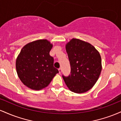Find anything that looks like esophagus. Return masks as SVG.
I'll list each match as a JSON object with an SVG mask.
<instances>
[{
	"label": "esophagus",
	"instance_id": "esophagus-1",
	"mask_svg": "<svg viewBox=\"0 0 121 121\" xmlns=\"http://www.w3.org/2000/svg\"><path fill=\"white\" fill-rule=\"evenodd\" d=\"M61 71H62V69L61 68H59V73L60 74L61 73Z\"/></svg>",
	"mask_w": 121,
	"mask_h": 121
}]
</instances>
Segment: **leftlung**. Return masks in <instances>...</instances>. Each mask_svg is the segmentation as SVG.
Segmentation results:
<instances>
[{"label": "left lung", "mask_w": 121, "mask_h": 121, "mask_svg": "<svg viewBox=\"0 0 121 121\" xmlns=\"http://www.w3.org/2000/svg\"><path fill=\"white\" fill-rule=\"evenodd\" d=\"M70 65V74L62 75L68 88L76 93L88 91L100 75L102 65L99 52L89 43L73 39L66 45Z\"/></svg>", "instance_id": "obj_1"}]
</instances>
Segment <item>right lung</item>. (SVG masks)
<instances>
[{"instance_id":"1","label":"right lung","mask_w":121,"mask_h":121,"mask_svg":"<svg viewBox=\"0 0 121 121\" xmlns=\"http://www.w3.org/2000/svg\"><path fill=\"white\" fill-rule=\"evenodd\" d=\"M52 45L47 40L28 43L22 48L16 61V71L21 81L29 88L40 90L47 87L59 73L50 56Z\"/></svg>"}]
</instances>
